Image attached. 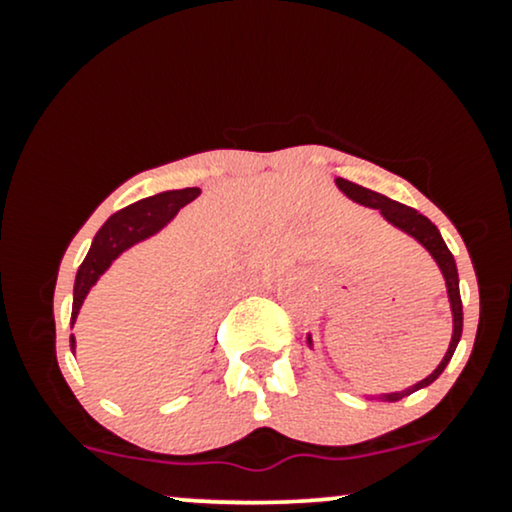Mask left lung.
I'll return each mask as SVG.
<instances>
[{"label": "left lung", "instance_id": "left-lung-1", "mask_svg": "<svg viewBox=\"0 0 512 512\" xmlns=\"http://www.w3.org/2000/svg\"><path fill=\"white\" fill-rule=\"evenodd\" d=\"M337 187L344 192L346 197L354 199V202H358V204H363V207L380 209V214H383V219L387 223H392V226L399 228V231H404L407 236L414 238L416 243L424 245V248L431 252L433 260H436L440 274H443V279H445V289H448V301H450V310H452V339H450L448 351H445L443 361H440L438 368L433 370L428 378L421 380V383L411 385V387H407V390L387 392V395H375V399H380V402H399V399L411 395V392H416V390H421V387L431 385L433 380H436L438 375L443 373L445 366H448L452 354H455L457 344H460V337H462V298H460V276H457L455 257H452L448 245H445V240H443V236H440L436 223L428 221L426 216L419 214L416 209L407 207V204H399V202H395V199L380 195V192H373V190H368V187H361V185H356V182H349L344 178H337ZM308 344L313 346V337H310V334H308Z\"/></svg>", "mask_w": 512, "mask_h": 512}]
</instances>
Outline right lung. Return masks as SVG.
Here are the masks:
<instances>
[{"label":"right lung","instance_id":"obj_1","mask_svg":"<svg viewBox=\"0 0 512 512\" xmlns=\"http://www.w3.org/2000/svg\"><path fill=\"white\" fill-rule=\"evenodd\" d=\"M199 197V187H185V190H168L161 195L139 199V202L129 204V207L120 209L117 214L110 216L103 223L101 231L93 238L91 250H88L86 260L81 262L79 272H76L74 281V303H72V325L79 315L81 303H84L86 293L91 286L101 279L105 269L113 264L115 257H120L127 248L134 243L151 238L154 233L161 231L166 223L173 219L178 211L190 204L192 199ZM74 337H72V351H74Z\"/></svg>","mask_w":512,"mask_h":512}]
</instances>
